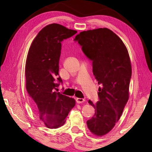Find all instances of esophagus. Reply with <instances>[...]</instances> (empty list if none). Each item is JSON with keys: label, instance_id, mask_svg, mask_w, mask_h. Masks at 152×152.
Here are the masks:
<instances>
[{"label": "esophagus", "instance_id": "obj_1", "mask_svg": "<svg viewBox=\"0 0 152 152\" xmlns=\"http://www.w3.org/2000/svg\"><path fill=\"white\" fill-rule=\"evenodd\" d=\"M76 102L77 103H84L85 102V99H82V98H77Z\"/></svg>", "mask_w": 152, "mask_h": 152}]
</instances>
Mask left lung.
Masks as SVG:
<instances>
[{"label": "left lung", "instance_id": "obj_1", "mask_svg": "<svg viewBox=\"0 0 152 152\" xmlns=\"http://www.w3.org/2000/svg\"><path fill=\"white\" fill-rule=\"evenodd\" d=\"M93 61V72L102 87L99 101L93 104L94 116L87 121L91 133L102 136L111 131L120 118L129 96L132 67L127 48L118 35L107 28L80 32L74 39Z\"/></svg>", "mask_w": 152, "mask_h": 152}]
</instances>
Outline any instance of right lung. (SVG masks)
I'll return each mask as SVG.
<instances>
[{
	"instance_id": "obj_1",
	"label": "right lung",
	"mask_w": 152,
	"mask_h": 152,
	"mask_svg": "<svg viewBox=\"0 0 152 152\" xmlns=\"http://www.w3.org/2000/svg\"><path fill=\"white\" fill-rule=\"evenodd\" d=\"M76 30L57 23L41 30L32 41L25 65L26 89L34 111L48 128L63 126L75 100L55 92L62 82L59 77V60L63 39L75 35Z\"/></svg>"
}]
</instances>
